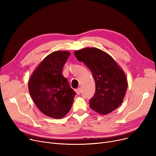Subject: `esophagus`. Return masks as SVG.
<instances>
[{"mask_svg":"<svg viewBox=\"0 0 156 156\" xmlns=\"http://www.w3.org/2000/svg\"><path fill=\"white\" fill-rule=\"evenodd\" d=\"M75 91H76V93L77 95H80L81 94V88H76L75 90Z\"/></svg>","mask_w":156,"mask_h":156,"instance_id":"1","label":"esophagus"}]
</instances>
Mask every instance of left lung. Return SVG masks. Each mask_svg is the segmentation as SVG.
I'll list each match as a JSON object with an SVG mask.
<instances>
[{"instance_id":"8db88e82","label":"left lung","mask_w":156,"mask_h":156,"mask_svg":"<svg viewBox=\"0 0 156 156\" xmlns=\"http://www.w3.org/2000/svg\"><path fill=\"white\" fill-rule=\"evenodd\" d=\"M76 59L91 71L95 92L90 107L97 112L108 114L121 104L128 82L125 73L112 57L97 48H85L75 52Z\"/></svg>"}]
</instances>
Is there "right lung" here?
I'll return each mask as SVG.
<instances>
[{
  "instance_id": "obj_1",
  "label": "right lung",
  "mask_w": 156,
  "mask_h": 156,
  "mask_svg": "<svg viewBox=\"0 0 156 156\" xmlns=\"http://www.w3.org/2000/svg\"><path fill=\"white\" fill-rule=\"evenodd\" d=\"M70 53L55 51L47 55L29 80L30 94L45 115L55 119L64 117L71 109L76 92L62 75Z\"/></svg>"
}]
</instances>
